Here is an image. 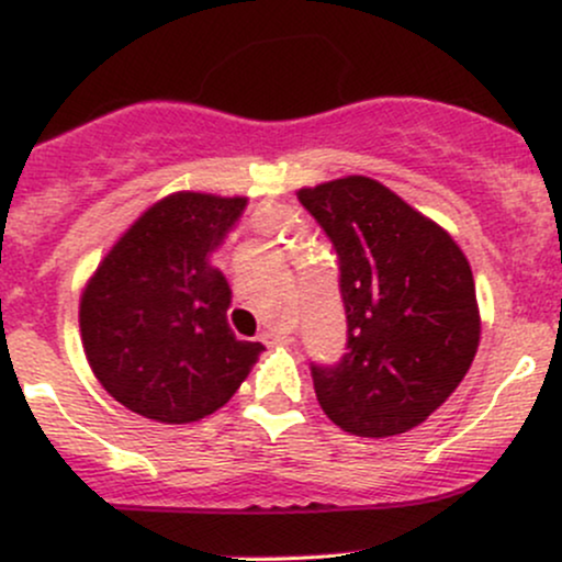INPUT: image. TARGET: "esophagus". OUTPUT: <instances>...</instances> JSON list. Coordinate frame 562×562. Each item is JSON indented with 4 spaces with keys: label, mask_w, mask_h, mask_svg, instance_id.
I'll use <instances>...</instances> for the list:
<instances>
[{
    "label": "esophagus",
    "mask_w": 562,
    "mask_h": 562,
    "mask_svg": "<svg viewBox=\"0 0 562 562\" xmlns=\"http://www.w3.org/2000/svg\"><path fill=\"white\" fill-rule=\"evenodd\" d=\"M261 344L267 346H277V344H290V335L288 333H280V330H263L261 335Z\"/></svg>",
    "instance_id": "esophagus-1"
}]
</instances>
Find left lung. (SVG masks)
<instances>
[{
  "label": "left lung",
  "instance_id": "obj_1",
  "mask_svg": "<svg viewBox=\"0 0 562 562\" xmlns=\"http://www.w3.org/2000/svg\"><path fill=\"white\" fill-rule=\"evenodd\" d=\"M299 200L338 256L348 322L340 362H312L319 406L346 434H404L447 402L479 351L465 254L370 177L303 187Z\"/></svg>",
  "mask_w": 562,
  "mask_h": 562
}]
</instances>
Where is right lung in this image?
<instances>
[{
	"label": "right lung",
	"instance_id": "add662e5",
	"mask_svg": "<svg viewBox=\"0 0 562 562\" xmlns=\"http://www.w3.org/2000/svg\"><path fill=\"white\" fill-rule=\"evenodd\" d=\"M245 198L173 192L124 232L81 295L89 367L115 402L158 423L214 415L248 378L261 344L237 340L232 290L209 256Z\"/></svg>",
	"mask_w": 562,
	"mask_h": 562
}]
</instances>
